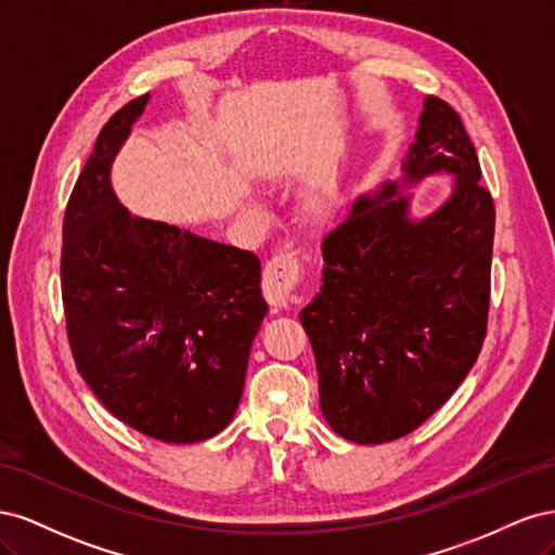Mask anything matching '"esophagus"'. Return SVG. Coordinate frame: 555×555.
<instances>
[{
	"mask_svg": "<svg viewBox=\"0 0 555 555\" xmlns=\"http://www.w3.org/2000/svg\"><path fill=\"white\" fill-rule=\"evenodd\" d=\"M308 271V259L296 249H280L266 261L261 275V292L263 298L273 308H284L289 304L292 294L304 282Z\"/></svg>",
	"mask_w": 555,
	"mask_h": 555,
	"instance_id": "obj_1",
	"label": "esophagus"
}]
</instances>
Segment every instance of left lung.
I'll return each mask as SVG.
<instances>
[{"label":"left lung","instance_id":"obj_1","mask_svg":"<svg viewBox=\"0 0 555 555\" xmlns=\"http://www.w3.org/2000/svg\"><path fill=\"white\" fill-rule=\"evenodd\" d=\"M408 180L453 173V194L422 222L386 184L324 238V287L300 312L319 405L345 440L382 444L422 426L475 365L489 324L495 208L461 115L428 96Z\"/></svg>","mask_w":555,"mask_h":555}]
</instances>
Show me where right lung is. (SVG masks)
<instances>
[{
	"label": "right lung",
	"instance_id": "add662e5",
	"mask_svg": "<svg viewBox=\"0 0 555 555\" xmlns=\"http://www.w3.org/2000/svg\"><path fill=\"white\" fill-rule=\"evenodd\" d=\"M147 94L99 131L62 227V304L80 377L113 414L171 444L208 440L236 414L266 317L247 249L129 215L111 164Z\"/></svg>",
	"mask_w": 555,
	"mask_h": 555
}]
</instances>
